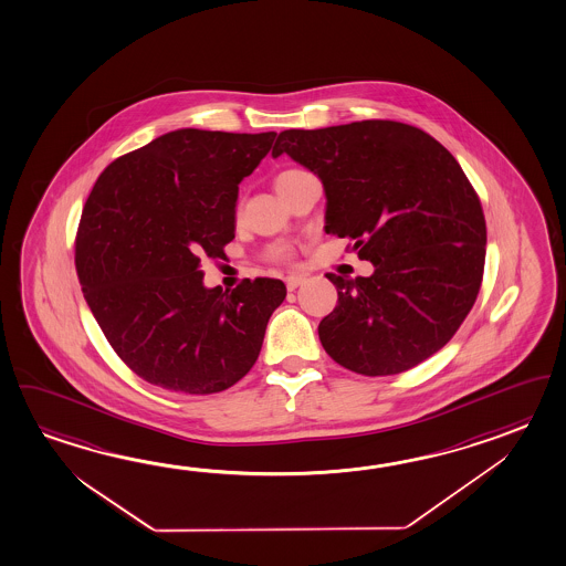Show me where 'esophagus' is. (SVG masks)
I'll use <instances>...</instances> for the list:
<instances>
[{"label": "esophagus", "instance_id": "esophagus-1", "mask_svg": "<svg viewBox=\"0 0 566 566\" xmlns=\"http://www.w3.org/2000/svg\"><path fill=\"white\" fill-rule=\"evenodd\" d=\"M303 281H305V277H301V275H289V277L285 279V285H287L289 291H295Z\"/></svg>", "mask_w": 566, "mask_h": 566}]
</instances>
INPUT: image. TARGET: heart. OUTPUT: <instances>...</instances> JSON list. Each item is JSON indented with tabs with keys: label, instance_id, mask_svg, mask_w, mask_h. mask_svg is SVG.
<instances>
[{
	"label": "heart",
	"instance_id": "heart-1",
	"mask_svg": "<svg viewBox=\"0 0 566 566\" xmlns=\"http://www.w3.org/2000/svg\"><path fill=\"white\" fill-rule=\"evenodd\" d=\"M297 172H301V170H295V168L285 170V172H281V175H279L277 182L279 180H283V178L291 177V175H297ZM269 256H271L273 261H279V263H289L293 255H291V251H289L287 247H275Z\"/></svg>",
	"mask_w": 566,
	"mask_h": 566
}]
</instances>
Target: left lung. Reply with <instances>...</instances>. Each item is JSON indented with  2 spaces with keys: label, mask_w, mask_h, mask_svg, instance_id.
<instances>
[{
  "label": "left lung",
  "mask_w": 566,
  "mask_h": 566,
  "mask_svg": "<svg viewBox=\"0 0 566 566\" xmlns=\"http://www.w3.org/2000/svg\"><path fill=\"white\" fill-rule=\"evenodd\" d=\"M287 153L322 178L325 231L349 237L371 277L327 273L337 305L323 349L361 376H394L448 344L472 310L486 259L476 190L436 138L394 120L283 130Z\"/></svg>",
  "instance_id": "left-lung-1"
}]
</instances>
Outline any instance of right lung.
<instances>
[{
	"instance_id": "obj_1",
	"label": "right lung",
	"mask_w": 566,
	"mask_h": 566,
	"mask_svg": "<svg viewBox=\"0 0 566 566\" xmlns=\"http://www.w3.org/2000/svg\"><path fill=\"white\" fill-rule=\"evenodd\" d=\"M275 136L175 130L116 158L90 192L76 233L80 285L112 349L148 384L209 396L255 366L285 283L207 289L200 259L224 256L239 182Z\"/></svg>"
}]
</instances>
